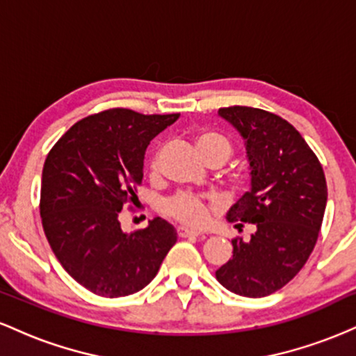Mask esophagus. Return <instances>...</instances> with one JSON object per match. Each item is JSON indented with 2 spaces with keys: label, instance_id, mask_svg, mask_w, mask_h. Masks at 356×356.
Wrapping results in <instances>:
<instances>
[{
  "label": "esophagus",
  "instance_id": "esophagus-1",
  "mask_svg": "<svg viewBox=\"0 0 356 356\" xmlns=\"http://www.w3.org/2000/svg\"><path fill=\"white\" fill-rule=\"evenodd\" d=\"M177 234H179V238H191V236H201L202 232L197 231V229H191V227L181 226L177 229Z\"/></svg>",
  "mask_w": 356,
  "mask_h": 356
}]
</instances>
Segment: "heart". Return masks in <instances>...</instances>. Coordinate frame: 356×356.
<instances>
[{
    "label": "heart",
    "instance_id": "obj_1",
    "mask_svg": "<svg viewBox=\"0 0 356 356\" xmlns=\"http://www.w3.org/2000/svg\"><path fill=\"white\" fill-rule=\"evenodd\" d=\"M194 145L204 161L219 157L226 162L232 152L231 142L220 134L211 132V130L199 132L194 138ZM152 169H157V159H154ZM164 211L187 226H204L211 219L214 206L199 195L177 194L164 204Z\"/></svg>",
    "mask_w": 356,
    "mask_h": 356
}]
</instances>
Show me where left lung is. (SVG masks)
Instances as JSON below:
<instances>
[{"label":"left lung","mask_w":356,"mask_h":356,"mask_svg":"<svg viewBox=\"0 0 356 356\" xmlns=\"http://www.w3.org/2000/svg\"><path fill=\"white\" fill-rule=\"evenodd\" d=\"M218 113L243 137L251 170V189L232 204L226 218L254 224L256 231L249 241H231L232 257L216 277L236 295L263 298L288 284L312 254L328 197L325 172L284 118L239 105Z\"/></svg>","instance_id":"left-lung-1"}]
</instances>
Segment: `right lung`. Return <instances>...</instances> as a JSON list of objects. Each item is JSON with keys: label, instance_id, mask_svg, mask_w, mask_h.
I'll return each instance as SVG.
<instances>
[{"label": "right lung", "instance_id": "right-lung-1", "mask_svg": "<svg viewBox=\"0 0 356 356\" xmlns=\"http://www.w3.org/2000/svg\"><path fill=\"white\" fill-rule=\"evenodd\" d=\"M177 118L105 110L70 127L44 161V236L65 271L95 295L140 291L177 241L172 224L161 218L130 234L118 220L120 211L137 201L134 187L144 177L147 145Z\"/></svg>", "mask_w": 356, "mask_h": 356}]
</instances>
